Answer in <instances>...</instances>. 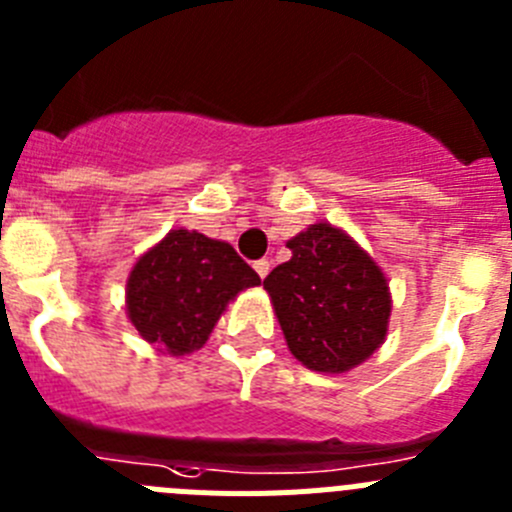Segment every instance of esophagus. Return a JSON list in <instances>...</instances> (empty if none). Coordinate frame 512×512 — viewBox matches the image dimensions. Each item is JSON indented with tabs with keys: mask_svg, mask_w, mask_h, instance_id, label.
I'll use <instances>...</instances> for the list:
<instances>
[{
	"mask_svg": "<svg viewBox=\"0 0 512 512\" xmlns=\"http://www.w3.org/2000/svg\"><path fill=\"white\" fill-rule=\"evenodd\" d=\"M253 269H256V274H259L261 279H266V274H269V269H271L269 259H259V261H253Z\"/></svg>",
	"mask_w": 512,
	"mask_h": 512,
	"instance_id": "obj_1",
	"label": "esophagus"
}]
</instances>
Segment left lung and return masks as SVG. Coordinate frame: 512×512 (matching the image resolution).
I'll return each mask as SVG.
<instances>
[{
	"label": "left lung",
	"instance_id": "8db88e82",
	"mask_svg": "<svg viewBox=\"0 0 512 512\" xmlns=\"http://www.w3.org/2000/svg\"><path fill=\"white\" fill-rule=\"evenodd\" d=\"M292 259L264 279L289 351L312 372L341 374L377 351L390 320L382 269L346 233L310 225L287 243Z\"/></svg>",
	"mask_w": 512,
	"mask_h": 512
}]
</instances>
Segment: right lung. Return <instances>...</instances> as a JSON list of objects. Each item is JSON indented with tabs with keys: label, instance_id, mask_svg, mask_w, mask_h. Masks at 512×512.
Wrapping results in <instances>:
<instances>
[{
	"label": "right lung",
	"instance_id": "1",
	"mask_svg": "<svg viewBox=\"0 0 512 512\" xmlns=\"http://www.w3.org/2000/svg\"><path fill=\"white\" fill-rule=\"evenodd\" d=\"M261 284L230 243L171 230L143 253L128 279V318L148 343L182 356L207 341L225 305Z\"/></svg>",
	"mask_w": 512,
	"mask_h": 512
}]
</instances>
